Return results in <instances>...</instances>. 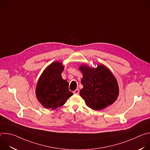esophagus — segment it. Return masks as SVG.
Returning a JSON list of instances; mask_svg holds the SVG:
<instances>
[{
  "label": "esophagus",
  "instance_id": "obj_1",
  "mask_svg": "<svg viewBox=\"0 0 150 150\" xmlns=\"http://www.w3.org/2000/svg\"><path fill=\"white\" fill-rule=\"evenodd\" d=\"M73 93L75 94H79V89L75 90V91H73Z\"/></svg>",
  "mask_w": 150,
  "mask_h": 150
}]
</instances>
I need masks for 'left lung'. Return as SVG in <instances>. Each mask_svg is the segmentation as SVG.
<instances>
[{
	"instance_id": "left-lung-1",
	"label": "left lung",
	"mask_w": 150,
	"mask_h": 150,
	"mask_svg": "<svg viewBox=\"0 0 150 150\" xmlns=\"http://www.w3.org/2000/svg\"><path fill=\"white\" fill-rule=\"evenodd\" d=\"M79 69L83 74L81 97L91 109L100 110L113 104L119 95L118 84L114 75L103 65L97 68L82 65Z\"/></svg>"
}]
</instances>
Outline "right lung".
I'll return each mask as SVG.
<instances>
[{"label":"right lung","instance_id":"obj_1","mask_svg":"<svg viewBox=\"0 0 150 150\" xmlns=\"http://www.w3.org/2000/svg\"><path fill=\"white\" fill-rule=\"evenodd\" d=\"M62 64L52 63L42 74L36 87V96L39 102L46 109H56L66 103L73 95L69 91V83L62 79Z\"/></svg>","mask_w":150,"mask_h":150}]
</instances>
